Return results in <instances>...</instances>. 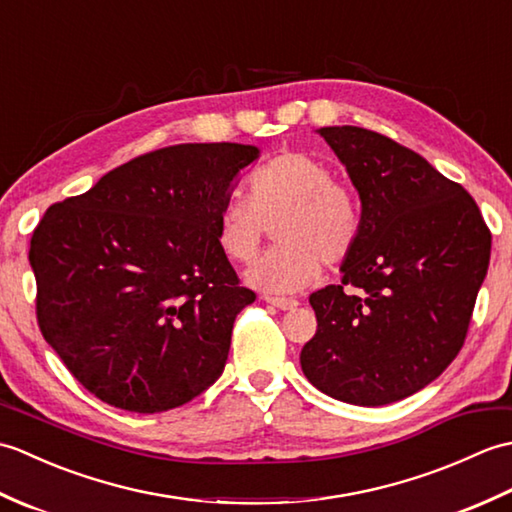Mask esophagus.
Here are the masks:
<instances>
[{
  "instance_id": "obj_1",
  "label": "esophagus",
  "mask_w": 512,
  "mask_h": 512,
  "mask_svg": "<svg viewBox=\"0 0 512 512\" xmlns=\"http://www.w3.org/2000/svg\"><path fill=\"white\" fill-rule=\"evenodd\" d=\"M264 301L270 303V306H275L279 310H295L299 306L297 299H286V297H270V295H264Z\"/></svg>"
}]
</instances>
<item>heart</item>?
<instances>
[{
    "label": "heart",
    "instance_id": "heart-1",
    "mask_svg": "<svg viewBox=\"0 0 512 512\" xmlns=\"http://www.w3.org/2000/svg\"><path fill=\"white\" fill-rule=\"evenodd\" d=\"M250 202L231 198L215 217L222 253L248 264L262 248L266 224H275L277 248L248 268L246 281L270 295L310 286L321 262L334 266L352 253L361 235L354 195L332 180L325 162L303 151H284L264 162L248 180Z\"/></svg>",
    "mask_w": 512,
    "mask_h": 512
}]
</instances>
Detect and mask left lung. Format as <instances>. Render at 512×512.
<instances>
[{
    "mask_svg": "<svg viewBox=\"0 0 512 512\" xmlns=\"http://www.w3.org/2000/svg\"><path fill=\"white\" fill-rule=\"evenodd\" d=\"M317 132L361 198L341 286L310 295L317 334L301 369L336 400L389 405L436 380L462 350L491 262V231L462 184L363 127Z\"/></svg>",
    "mask_w": 512,
    "mask_h": 512,
    "instance_id": "left-lung-1",
    "label": "left lung"
}]
</instances>
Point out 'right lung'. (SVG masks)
I'll return each mask as SVG.
<instances>
[{
    "label": "right lung",
    "instance_id": "obj_1",
    "mask_svg": "<svg viewBox=\"0 0 512 512\" xmlns=\"http://www.w3.org/2000/svg\"><path fill=\"white\" fill-rule=\"evenodd\" d=\"M255 145L187 143L138 156L52 204L30 239L43 339L103 402L158 413L222 376L255 292L215 239Z\"/></svg>",
    "mask_w": 512,
    "mask_h": 512
}]
</instances>
